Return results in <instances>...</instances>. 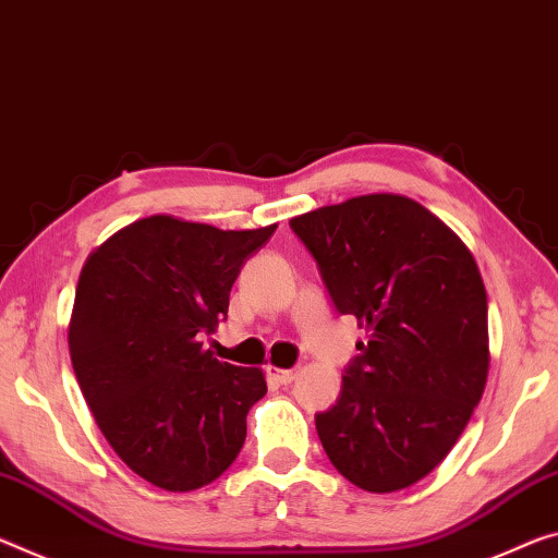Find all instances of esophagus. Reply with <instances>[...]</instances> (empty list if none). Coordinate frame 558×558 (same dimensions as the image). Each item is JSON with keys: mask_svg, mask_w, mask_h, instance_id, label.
<instances>
[{"mask_svg": "<svg viewBox=\"0 0 558 558\" xmlns=\"http://www.w3.org/2000/svg\"><path fill=\"white\" fill-rule=\"evenodd\" d=\"M268 377L278 385H290L298 377V369H280V367L268 365Z\"/></svg>", "mask_w": 558, "mask_h": 558, "instance_id": "obj_1", "label": "esophagus"}]
</instances>
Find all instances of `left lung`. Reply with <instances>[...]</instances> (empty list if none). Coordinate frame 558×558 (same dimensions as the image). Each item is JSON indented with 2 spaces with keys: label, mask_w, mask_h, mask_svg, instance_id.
Here are the masks:
<instances>
[{
  "label": "left lung",
  "mask_w": 558,
  "mask_h": 558,
  "mask_svg": "<svg viewBox=\"0 0 558 558\" xmlns=\"http://www.w3.org/2000/svg\"><path fill=\"white\" fill-rule=\"evenodd\" d=\"M342 315L369 332L330 410L315 414L335 470L387 494L427 476L457 445L489 373L486 290L459 235L395 193L290 220Z\"/></svg>",
  "instance_id": "1"
}]
</instances>
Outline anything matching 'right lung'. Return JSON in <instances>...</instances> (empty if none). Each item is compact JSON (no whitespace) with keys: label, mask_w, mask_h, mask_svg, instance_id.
Wrapping results in <instances>:
<instances>
[{"label":"right lung","mask_w":558,"mask_h":558,"mask_svg":"<svg viewBox=\"0 0 558 558\" xmlns=\"http://www.w3.org/2000/svg\"><path fill=\"white\" fill-rule=\"evenodd\" d=\"M278 226L220 231L141 218L96 247L69 323L74 375L101 435L131 472L166 492L218 480L268 392L258 367L203 350L228 315L238 272Z\"/></svg>","instance_id":"1"}]
</instances>
